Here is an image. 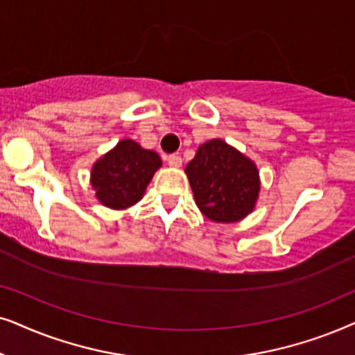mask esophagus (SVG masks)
<instances>
[{"instance_id":"esophagus-1","label":"esophagus","mask_w":355,"mask_h":355,"mask_svg":"<svg viewBox=\"0 0 355 355\" xmlns=\"http://www.w3.org/2000/svg\"><path fill=\"white\" fill-rule=\"evenodd\" d=\"M170 167H182V157L178 154H170L165 157Z\"/></svg>"}]
</instances>
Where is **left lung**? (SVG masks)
I'll return each instance as SVG.
<instances>
[{"label":"left lung","mask_w":355,"mask_h":355,"mask_svg":"<svg viewBox=\"0 0 355 355\" xmlns=\"http://www.w3.org/2000/svg\"><path fill=\"white\" fill-rule=\"evenodd\" d=\"M196 206L214 222H237L254 209L259 193L257 165L222 139L198 148L187 165Z\"/></svg>","instance_id":"left-lung-1"}]
</instances>
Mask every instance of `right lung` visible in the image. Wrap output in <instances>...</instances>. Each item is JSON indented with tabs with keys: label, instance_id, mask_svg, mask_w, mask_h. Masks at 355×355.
<instances>
[{
	"label": "right lung",
	"instance_id": "1",
	"mask_svg": "<svg viewBox=\"0 0 355 355\" xmlns=\"http://www.w3.org/2000/svg\"><path fill=\"white\" fill-rule=\"evenodd\" d=\"M162 160L133 139H123L94 164L91 185L96 198L112 209H126L143 198Z\"/></svg>",
	"mask_w": 355,
	"mask_h": 355
}]
</instances>
